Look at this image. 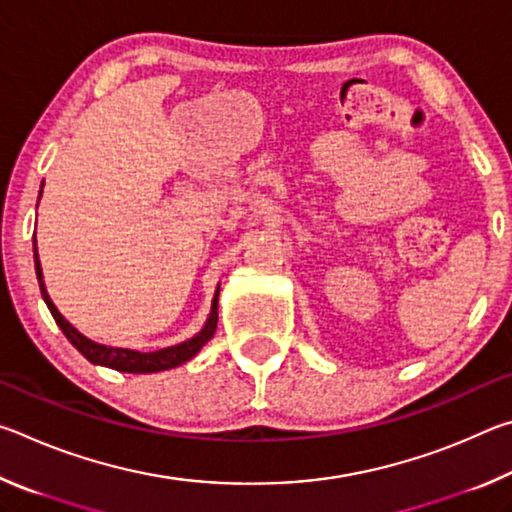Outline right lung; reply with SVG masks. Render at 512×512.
Returning <instances> with one entry per match:
<instances>
[{
    "mask_svg": "<svg viewBox=\"0 0 512 512\" xmlns=\"http://www.w3.org/2000/svg\"><path fill=\"white\" fill-rule=\"evenodd\" d=\"M42 194V189H40ZM36 250V275H38V282H40V291H42V298H45L47 307L51 311V316L58 323V327L63 329V334L69 339V343L74 345L76 350H79L85 359L92 361V363H101V366H108L112 370H119V372H160V370H169V368H176L180 363L189 361L192 357H196L198 352H201L203 345L212 339L214 332H216V320H219V307H216V300H219V291H216L214 302H212V311H210V318H207L205 327L198 332L194 339H189L180 345H173V348H164L158 352H135V350H124V348H108V345H99L90 339H85L81 332H76V329L67 323V320L60 316V311L56 309L54 302H51L49 293L45 289V282H42V268H40V259H38V248Z\"/></svg>",
    "mask_w": 512,
    "mask_h": 512,
    "instance_id": "add662e5",
    "label": "right lung"
}]
</instances>
